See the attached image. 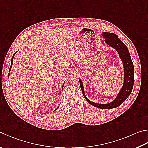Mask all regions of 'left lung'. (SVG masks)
<instances>
[{
  "instance_id": "1",
  "label": "left lung",
  "mask_w": 148,
  "mask_h": 148,
  "mask_svg": "<svg viewBox=\"0 0 148 148\" xmlns=\"http://www.w3.org/2000/svg\"><path fill=\"white\" fill-rule=\"evenodd\" d=\"M102 36L105 38V42L109 46L114 48L117 51L123 63V70H124V73H123V79H123L122 88H121L116 98L111 103L106 104L96 103L90 101L86 97L81 79H79V81L83 96L88 103L92 105V106L98 107L100 109H108L120 106L131 95L134 84V71H134L133 63L131 60L130 52H129L127 47L119 38V36L115 34L109 33V32H103Z\"/></svg>"
}]
</instances>
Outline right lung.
I'll return each mask as SVG.
<instances>
[{
    "mask_svg": "<svg viewBox=\"0 0 148 148\" xmlns=\"http://www.w3.org/2000/svg\"><path fill=\"white\" fill-rule=\"evenodd\" d=\"M16 53V52H15ZM15 53L14 54H13V57H12V63H11V66H10V69H9V72H10V70H11V69H12V65H13V57H14V56H15ZM63 85H64V84L63 85Z\"/></svg>",
    "mask_w": 148,
    "mask_h": 148,
    "instance_id": "1",
    "label": "right lung"
}]
</instances>
